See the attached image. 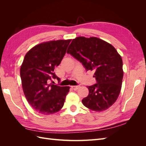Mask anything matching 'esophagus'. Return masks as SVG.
Returning a JSON list of instances; mask_svg holds the SVG:
<instances>
[{
	"instance_id": "obj_1",
	"label": "esophagus",
	"mask_w": 146,
	"mask_h": 146,
	"mask_svg": "<svg viewBox=\"0 0 146 146\" xmlns=\"http://www.w3.org/2000/svg\"><path fill=\"white\" fill-rule=\"evenodd\" d=\"M79 87H80L79 86H71L72 89V90H75V91L77 90H78V88Z\"/></svg>"
}]
</instances>
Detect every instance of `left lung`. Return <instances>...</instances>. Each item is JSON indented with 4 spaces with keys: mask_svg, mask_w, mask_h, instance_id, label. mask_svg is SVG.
Segmentation results:
<instances>
[{
    "mask_svg": "<svg viewBox=\"0 0 146 146\" xmlns=\"http://www.w3.org/2000/svg\"><path fill=\"white\" fill-rule=\"evenodd\" d=\"M68 54L82 63L86 70H94L97 83L88 86L89 94L82 100L86 107L102 111L115 102L123 78L122 60L116 48L102 39L80 36L69 45Z\"/></svg>",
    "mask_w": 146,
    "mask_h": 146,
    "instance_id": "left-lung-1",
    "label": "left lung"
}]
</instances>
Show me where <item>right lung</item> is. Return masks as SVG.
I'll use <instances>...</instances> for the list:
<instances>
[{
  "mask_svg": "<svg viewBox=\"0 0 146 146\" xmlns=\"http://www.w3.org/2000/svg\"><path fill=\"white\" fill-rule=\"evenodd\" d=\"M71 39L52 41L35 46L25 55L20 69L25 98L36 111L55 113L63 107L69 86L48 84L60 79L54 72L66 54Z\"/></svg>",
  "mask_w": 146,
  "mask_h": 146,
  "instance_id": "1",
  "label": "right lung"
}]
</instances>
